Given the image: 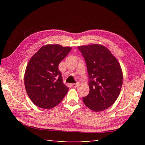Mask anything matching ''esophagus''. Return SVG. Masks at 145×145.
<instances>
[{
  "label": "esophagus",
  "instance_id": "34e87169",
  "mask_svg": "<svg viewBox=\"0 0 145 145\" xmlns=\"http://www.w3.org/2000/svg\"><path fill=\"white\" fill-rule=\"evenodd\" d=\"M78 85V83H72V84L71 85V86L72 87V88H76Z\"/></svg>",
  "mask_w": 145,
  "mask_h": 145
}]
</instances>
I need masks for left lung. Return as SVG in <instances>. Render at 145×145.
Wrapping results in <instances>:
<instances>
[{
	"label": "left lung",
	"mask_w": 145,
	"mask_h": 145,
	"mask_svg": "<svg viewBox=\"0 0 145 145\" xmlns=\"http://www.w3.org/2000/svg\"><path fill=\"white\" fill-rule=\"evenodd\" d=\"M84 58L89 76V93L83 97L86 106L95 112L110 107L120 93L123 74L117 60L104 46L78 47Z\"/></svg>",
	"instance_id": "obj_1"
}]
</instances>
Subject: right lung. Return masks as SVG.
<instances>
[{"label": "right lung", "instance_id": "add662e5", "mask_svg": "<svg viewBox=\"0 0 145 145\" xmlns=\"http://www.w3.org/2000/svg\"><path fill=\"white\" fill-rule=\"evenodd\" d=\"M71 50V47L59 45H45L29 61L25 72V86L37 106L51 109L67 94L69 88L63 83L59 65Z\"/></svg>", "mask_w": 145, "mask_h": 145}]
</instances>
